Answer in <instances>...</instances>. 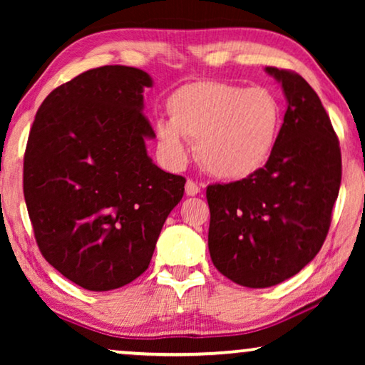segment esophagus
<instances>
[{
  "mask_svg": "<svg viewBox=\"0 0 365 365\" xmlns=\"http://www.w3.org/2000/svg\"><path fill=\"white\" fill-rule=\"evenodd\" d=\"M199 191H201V187L197 186V182H194L192 179H187V182H186V194H187V196H196V194H199Z\"/></svg>",
  "mask_w": 365,
  "mask_h": 365,
  "instance_id": "esophagus-1",
  "label": "esophagus"
}]
</instances>
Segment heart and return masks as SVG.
I'll list each match as a JSON object with an SVG mask.
<instances>
[{"mask_svg":"<svg viewBox=\"0 0 365 365\" xmlns=\"http://www.w3.org/2000/svg\"><path fill=\"white\" fill-rule=\"evenodd\" d=\"M169 121L156 126L158 144L173 164L186 163L184 139L197 143V159L212 176L242 181L266 166L284 123L272 89L196 81L168 99Z\"/></svg>","mask_w":365,"mask_h":365,"instance_id":"b5f03b06","label":"heart"}]
</instances>
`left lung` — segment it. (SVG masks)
<instances>
[{
    "instance_id": "1",
    "label": "left lung",
    "mask_w": 365,
    "mask_h": 365,
    "mask_svg": "<svg viewBox=\"0 0 365 365\" xmlns=\"http://www.w3.org/2000/svg\"><path fill=\"white\" fill-rule=\"evenodd\" d=\"M287 99L271 159L254 176L211 184L207 246L222 276L262 289L296 276L321 251L339 196V139L316 91L301 74L266 68Z\"/></svg>"
}]
</instances>
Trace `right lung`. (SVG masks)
Returning <instances> with one entry per match:
<instances>
[{"label":"right lung","mask_w":365,"mask_h":365,"mask_svg":"<svg viewBox=\"0 0 365 365\" xmlns=\"http://www.w3.org/2000/svg\"><path fill=\"white\" fill-rule=\"evenodd\" d=\"M153 79L131 66L89 69L53 89L29 131L23 192L44 259L88 291L141 276L186 179L148 156Z\"/></svg>","instance_id":"add662e5"}]
</instances>
